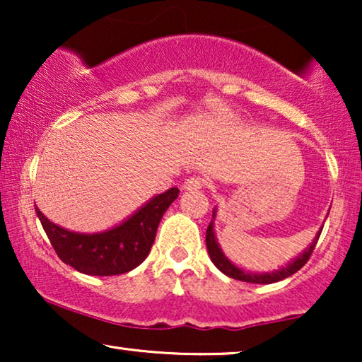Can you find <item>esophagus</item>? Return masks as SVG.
Segmentation results:
<instances>
[{
  "mask_svg": "<svg viewBox=\"0 0 362 362\" xmlns=\"http://www.w3.org/2000/svg\"><path fill=\"white\" fill-rule=\"evenodd\" d=\"M204 182L206 181L199 176H191L185 181V185H182V189H185V191H197V189H201L202 186H204Z\"/></svg>",
  "mask_w": 362,
  "mask_h": 362,
  "instance_id": "esophagus-1",
  "label": "esophagus"
}]
</instances>
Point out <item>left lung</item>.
<instances>
[{
    "label": "left lung",
    "mask_w": 362,
    "mask_h": 362,
    "mask_svg": "<svg viewBox=\"0 0 362 362\" xmlns=\"http://www.w3.org/2000/svg\"><path fill=\"white\" fill-rule=\"evenodd\" d=\"M216 217V209L212 212V219ZM320 229L318 234H316L315 240L311 242L308 249H306L303 254L296 257L290 262L286 267H281L280 270H275V272H270V274H254V272H247V270H242L239 267L232 264V262L227 259L224 255V252L221 250V245L217 244V239H216V234H214V221H211V224L207 226V230H206V245H207V252H209L211 255V260L212 264H214L217 269H219L222 274H226L227 276H230V279H235V280H240V281H247V284H262V285H267V284H275V281H280L286 279V276L293 275L295 272H298L301 267H303L308 259L313 254L315 250V245L316 242L320 239V234H321Z\"/></svg>",
    "instance_id": "left-lung-1"
}]
</instances>
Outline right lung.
<instances>
[{"instance_id":"1","label":"right lung","mask_w":362,"mask_h":362,"mask_svg":"<svg viewBox=\"0 0 362 362\" xmlns=\"http://www.w3.org/2000/svg\"><path fill=\"white\" fill-rule=\"evenodd\" d=\"M177 194L180 189L171 187L148 201L120 226L97 234L64 229L49 221L37 206H34L44 232L64 264L86 275L110 276L127 274L146 259L161 217Z\"/></svg>"}]
</instances>
